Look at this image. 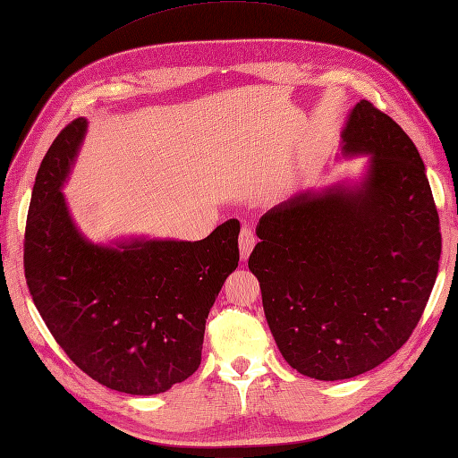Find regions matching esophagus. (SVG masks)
<instances>
[{
	"mask_svg": "<svg viewBox=\"0 0 458 458\" xmlns=\"http://www.w3.org/2000/svg\"><path fill=\"white\" fill-rule=\"evenodd\" d=\"M255 242H258V240H255L253 230H251L250 226H243L242 232H240V240H238L242 261H246V259L250 258V253H251V250H253V246H255Z\"/></svg>",
	"mask_w": 458,
	"mask_h": 458,
	"instance_id": "obj_1",
	"label": "esophagus"
}]
</instances>
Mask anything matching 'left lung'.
Returning <instances> with one entry per match:
<instances>
[{"mask_svg": "<svg viewBox=\"0 0 458 458\" xmlns=\"http://www.w3.org/2000/svg\"><path fill=\"white\" fill-rule=\"evenodd\" d=\"M359 177L304 189L259 218L248 267L281 355L301 375L344 380L394 355L437 279L439 216L410 136L360 99L342 129Z\"/></svg>", "mask_w": 458, "mask_h": 458, "instance_id": "8db88e82", "label": "left lung"}]
</instances>
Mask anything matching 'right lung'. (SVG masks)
I'll return each instance as SVG.
<instances>
[{"instance_id":"1","label":"right lung","mask_w":458,"mask_h":458,"mask_svg":"<svg viewBox=\"0 0 458 458\" xmlns=\"http://www.w3.org/2000/svg\"><path fill=\"white\" fill-rule=\"evenodd\" d=\"M85 134V119L68 124L38 167L25 230L27 286L85 375L124 394H159L200 365L208 312L240 261V222L230 218L199 242L89 240L62 193Z\"/></svg>"}]
</instances>
